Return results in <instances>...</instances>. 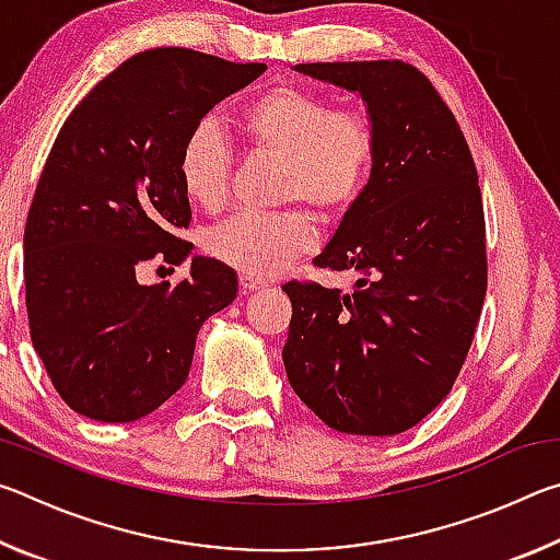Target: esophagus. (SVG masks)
<instances>
[{"mask_svg": "<svg viewBox=\"0 0 560 560\" xmlns=\"http://www.w3.org/2000/svg\"><path fill=\"white\" fill-rule=\"evenodd\" d=\"M240 287H242L244 293H254V291H259V289L267 287V283L259 281V279H254V277H246V273H242V277H240Z\"/></svg>", "mask_w": 560, "mask_h": 560, "instance_id": "34e87169", "label": "esophagus"}]
</instances>
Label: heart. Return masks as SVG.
<instances>
[{"label": "heart", "mask_w": 560, "mask_h": 560, "mask_svg": "<svg viewBox=\"0 0 560 560\" xmlns=\"http://www.w3.org/2000/svg\"><path fill=\"white\" fill-rule=\"evenodd\" d=\"M246 143L283 163L279 200L306 202L320 220H340L371 185L377 143L365 113L336 108L328 96L299 86L264 91L242 113ZM234 155L214 118L187 130L177 177L187 200L220 212L230 200ZM314 249V226L303 212L236 214L207 232L205 252L254 279H269Z\"/></svg>", "instance_id": "b5f03b06"}]
</instances>
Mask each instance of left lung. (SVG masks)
<instances>
[{
    "label": "left lung",
    "mask_w": 560,
    "mask_h": 560,
    "mask_svg": "<svg viewBox=\"0 0 560 560\" xmlns=\"http://www.w3.org/2000/svg\"><path fill=\"white\" fill-rule=\"evenodd\" d=\"M358 93L375 130V167L340 220L320 269L353 289L283 283L293 314L289 383L328 428L387 438L415 428L462 371L487 293L477 167L447 103L405 61L299 63Z\"/></svg>",
    "instance_id": "left-lung-1"
}]
</instances>
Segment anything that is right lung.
<instances>
[{
  "label": "right lung",
  "instance_id": "1",
  "mask_svg": "<svg viewBox=\"0 0 560 560\" xmlns=\"http://www.w3.org/2000/svg\"><path fill=\"white\" fill-rule=\"evenodd\" d=\"M267 71L192 49L130 56L91 89L54 140L24 230L32 343L56 393L83 417L132 422L185 385L207 318L236 273L192 257L189 277L145 287V261L179 267L192 220L177 177L187 130Z\"/></svg>",
  "mask_w": 560,
  "mask_h": 560
}]
</instances>
